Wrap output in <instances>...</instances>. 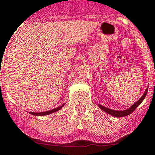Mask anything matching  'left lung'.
<instances>
[{
	"label": "left lung",
	"mask_w": 155,
	"mask_h": 155,
	"mask_svg": "<svg viewBox=\"0 0 155 155\" xmlns=\"http://www.w3.org/2000/svg\"><path fill=\"white\" fill-rule=\"evenodd\" d=\"M147 90H148V88L146 89V91H145L143 95L140 98L139 100L137 101L135 104H134L130 107V108H128V109L126 110H123V111H116V110H112V109H110V108H107V107L101 105V104H98V106H99V107H100L101 109L103 110V111H105V112H107V114L112 115V116H115V117L127 116V115H130L133 111H135L136 108H137V107H138L141 103H142L143 101L144 100V98L146 97L147 93Z\"/></svg>",
	"instance_id": "left-lung-1"
}]
</instances>
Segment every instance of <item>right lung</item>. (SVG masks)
Segmentation results:
<instances>
[{
  "label": "right lung",
  "instance_id": "1",
  "mask_svg": "<svg viewBox=\"0 0 155 155\" xmlns=\"http://www.w3.org/2000/svg\"><path fill=\"white\" fill-rule=\"evenodd\" d=\"M64 105V104H62L61 106H59V107H56V108H54V109L50 110V111H44V112H29V114H31V115H39V116H43V115H50V114H52V113L55 112V111H59V110L61 109V107H62Z\"/></svg>",
  "mask_w": 155,
  "mask_h": 155
}]
</instances>
